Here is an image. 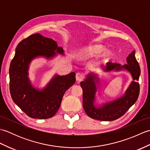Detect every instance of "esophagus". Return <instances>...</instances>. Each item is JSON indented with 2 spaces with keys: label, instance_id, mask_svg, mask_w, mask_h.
<instances>
[{
  "label": "esophagus",
  "instance_id": "esophagus-1",
  "mask_svg": "<svg viewBox=\"0 0 150 150\" xmlns=\"http://www.w3.org/2000/svg\"><path fill=\"white\" fill-rule=\"evenodd\" d=\"M83 74L81 73H76V80L77 81H81L83 79Z\"/></svg>",
  "mask_w": 150,
  "mask_h": 150
}]
</instances>
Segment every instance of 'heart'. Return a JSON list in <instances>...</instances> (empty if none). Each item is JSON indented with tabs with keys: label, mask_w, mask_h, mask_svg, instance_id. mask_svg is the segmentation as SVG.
<instances>
[{
	"label": "heart",
	"mask_w": 150,
	"mask_h": 150,
	"mask_svg": "<svg viewBox=\"0 0 150 150\" xmlns=\"http://www.w3.org/2000/svg\"><path fill=\"white\" fill-rule=\"evenodd\" d=\"M104 47L100 44H92V45L82 47L79 52V57L82 59H87L95 57L103 51ZM112 52L110 50H106L100 55V59L103 62L108 60L111 57Z\"/></svg>",
	"instance_id": "obj_1"
}]
</instances>
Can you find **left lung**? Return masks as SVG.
Segmentation results:
<instances>
[{
  "label": "left lung",
  "mask_w": 150,
  "mask_h": 150,
  "mask_svg": "<svg viewBox=\"0 0 150 150\" xmlns=\"http://www.w3.org/2000/svg\"><path fill=\"white\" fill-rule=\"evenodd\" d=\"M135 53V51H133L127 57V64L125 65L108 62L106 66L103 68L105 72L127 70L131 74L133 81L122 97L97 106L95 105V95L97 86L99 84L98 75L95 73H89L85 80L81 82V86L83 91V108L89 117L98 120H116L122 117L129 108L135 103L139 95L140 87L137 81L141 74V69L137 60H136Z\"/></svg>",
  "instance_id": "8db88e82"
}]
</instances>
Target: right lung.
<instances>
[{"mask_svg":"<svg viewBox=\"0 0 150 150\" xmlns=\"http://www.w3.org/2000/svg\"><path fill=\"white\" fill-rule=\"evenodd\" d=\"M55 40L33 34L18 43L9 66V90L14 103L28 116L45 119L54 116L63 95L75 82V73L55 75L42 89L35 88L29 77L30 65L38 57L52 59L57 53L64 55Z\"/></svg>","mask_w":150,"mask_h":150,"instance_id":"1","label":"right lung"}]
</instances>
